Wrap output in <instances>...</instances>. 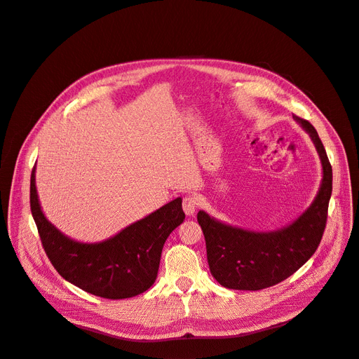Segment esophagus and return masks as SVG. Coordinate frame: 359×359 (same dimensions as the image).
Wrapping results in <instances>:
<instances>
[{"mask_svg": "<svg viewBox=\"0 0 359 359\" xmlns=\"http://www.w3.org/2000/svg\"><path fill=\"white\" fill-rule=\"evenodd\" d=\"M198 206V200L196 196H187L184 197L182 200V209L185 212V215H189V217H193L196 213V209Z\"/></svg>", "mask_w": 359, "mask_h": 359, "instance_id": "1", "label": "esophagus"}]
</instances>
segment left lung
<instances>
[{
	"label": "left lung",
	"instance_id": "8db88e82",
	"mask_svg": "<svg viewBox=\"0 0 359 359\" xmlns=\"http://www.w3.org/2000/svg\"><path fill=\"white\" fill-rule=\"evenodd\" d=\"M293 119L309 134L323 165V180L311 206L292 224L276 231H250L224 224L198 210L197 221L206 240L210 274L233 290H262L290 277L317 250L327 222L333 190V170L315 128Z\"/></svg>",
	"mask_w": 359,
	"mask_h": 359
}]
</instances>
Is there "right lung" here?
Listing matches in <instances>:
<instances>
[{"label": "right lung", "mask_w": 359, "mask_h": 359, "mask_svg": "<svg viewBox=\"0 0 359 359\" xmlns=\"http://www.w3.org/2000/svg\"><path fill=\"white\" fill-rule=\"evenodd\" d=\"M31 175V212L48 259L76 287L104 299H128L149 290L159 271L166 238L182 224L181 197L98 243H81L57 229L41 209Z\"/></svg>", "instance_id": "1"}]
</instances>
